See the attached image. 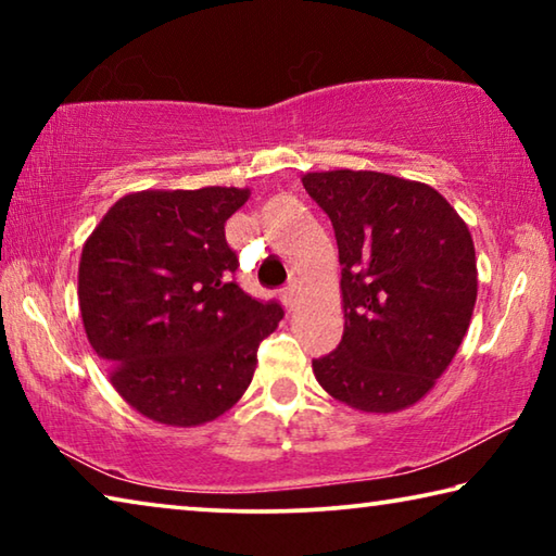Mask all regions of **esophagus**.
Wrapping results in <instances>:
<instances>
[{"label":"esophagus","mask_w":556,"mask_h":556,"mask_svg":"<svg viewBox=\"0 0 556 556\" xmlns=\"http://www.w3.org/2000/svg\"><path fill=\"white\" fill-rule=\"evenodd\" d=\"M281 294V301H285V304L289 306V308H294L296 306V296H299V289H296V285L294 281H289V285L279 291Z\"/></svg>","instance_id":"34e87169"}]
</instances>
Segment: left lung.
I'll use <instances>...</instances> for the list:
<instances>
[{"label": "left lung", "mask_w": 556, "mask_h": 556, "mask_svg": "<svg viewBox=\"0 0 556 556\" xmlns=\"http://www.w3.org/2000/svg\"><path fill=\"white\" fill-rule=\"evenodd\" d=\"M336 230L345 328L314 361L321 388L361 412L419 402L454 361L478 294L466 223L427 184L378 172L306 174Z\"/></svg>", "instance_id": "obj_1"}]
</instances>
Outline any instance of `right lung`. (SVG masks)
I'll return each instance as SVG.
<instances>
[{"instance_id": "obj_1", "label": "right lung", "mask_w": 556, "mask_h": 556, "mask_svg": "<svg viewBox=\"0 0 556 556\" xmlns=\"http://www.w3.org/2000/svg\"><path fill=\"white\" fill-rule=\"evenodd\" d=\"M248 188L142 191L119 199L83 248L78 299L110 382L144 417L205 425L242 397L257 348L285 318L244 294L225 220Z\"/></svg>"}]
</instances>
